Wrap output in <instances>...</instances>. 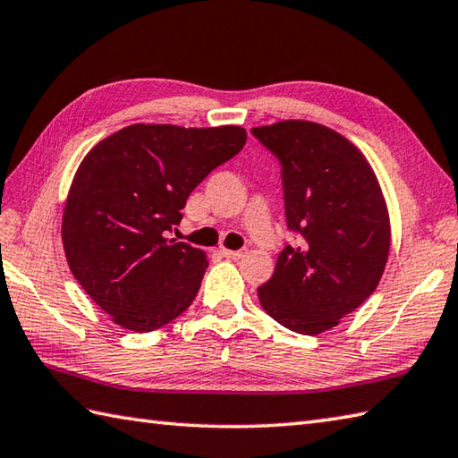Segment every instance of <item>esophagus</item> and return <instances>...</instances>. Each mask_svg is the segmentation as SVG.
<instances>
[{
	"mask_svg": "<svg viewBox=\"0 0 458 458\" xmlns=\"http://www.w3.org/2000/svg\"><path fill=\"white\" fill-rule=\"evenodd\" d=\"M220 254L224 258H228V259H240V258L246 256V250H226V248H222Z\"/></svg>",
	"mask_w": 458,
	"mask_h": 458,
	"instance_id": "obj_1",
	"label": "esophagus"
}]
</instances>
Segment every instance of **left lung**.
Returning a JSON list of instances; mask_svg holds the SVG:
<instances>
[{"mask_svg":"<svg viewBox=\"0 0 458 458\" xmlns=\"http://www.w3.org/2000/svg\"><path fill=\"white\" fill-rule=\"evenodd\" d=\"M251 135L277 157L287 228L285 246L259 303L279 325L318 335L374 293L390 254V218L366 157L335 130L287 120Z\"/></svg>","mask_w":458,"mask_h":458,"instance_id":"1","label":"left lung"}]
</instances>
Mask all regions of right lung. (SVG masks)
Segmentation results:
<instances>
[{"mask_svg": "<svg viewBox=\"0 0 458 458\" xmlns=\"http://www.w3.org/2000/svg\"><path fill=\"white\" fill-rule=\"evenodd\" d=\"M246 138L238 125L135 123L86 155L66 199L63 244L72 276L115 325L149 333L191 307L208 261L167 232Z\"/></svg>", "mask_w": 458, "mask_h": 458, "instance_id": "obj_1", "label": "right lung"}]
</instances>
